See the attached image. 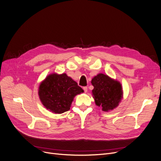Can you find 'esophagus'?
<instances>
[{"label": "esophagus", "mask_w": 161, "mask_h": 161, "mask_svg": "<svg viewBox=\"0 0 161 161\" xmlns=\"http://www.w3.org/2000/svg\"><path fill=\"white\" fill-rule=\"evenodd\" d=\"M84 91H85V92H87V87H83Z\"/></svg>", "instance_id": "1"}]
</instances>
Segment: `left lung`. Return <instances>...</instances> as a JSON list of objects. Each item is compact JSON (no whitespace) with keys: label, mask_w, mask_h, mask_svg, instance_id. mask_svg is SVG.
I'll list each match as a JSON object with an SVG mask.
<instances>
[{"label":"left lung","mask_w":161,"mask_h":161,"mask_svg":"<svg viewBox=\"0 0 161 161\" xmlns=\"http://www.w3.org/2000/svg\"><path fill=\"white\" fill-rule=\"evenodd\" d=\"M92 96L97 106L102 108L103 111L108 112L115 108L123 98L121 84L108 75L98 74L92 79Z\"/></svg>","instance_id":"8db88e82"}]
</instances>
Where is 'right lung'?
Returning <instances> with one entry per match:
<instances>
[{
	"label": "right lung",
	"mask_w": 161,
	"mask_h": 161,
	"mask_svg": "<svg viewBox=\"0 0 161 161\" xmlns=\"http://www.w3.org/2000/svg\"><path fill=\"white\" fill-rule=\"evenodd\" d=\"M83 92L66 74H49L42 81L38 89V95L44 107L55 114L69 111L75 95Z\"/></svg>",
	"instance_id": "right-lung-1"
}]
</instances>
